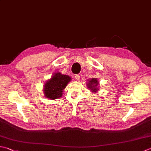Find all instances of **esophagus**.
<instances>
[{"label":"esophagus","mask_w":151,"mask_h":151,"mask_svg":"<svg viewBox=\"0 0 151 151\" xmlns=\"http://www.w3.org/2000/svg\"><path fill=\"white\" fill-rule=\"evenodd\" d=\"M80 78H81V76H80L79 75H75V79L77 80V81H78V80L80 79Z\"/></svg>","instance_id":"esophagus-1"}]
</instances>
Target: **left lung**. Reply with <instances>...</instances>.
Instances as JSON below:
<instances>
[{"instance_id": "obj_1", "label": "left lung", "mask_w": 151, "mask_h": 151, "mask_svg": "<svg viewBox=\"0 0 151 151\" xmlns=\"http://www.w3.org/2000/svg\"><path fill=\"white\" fill-rule=\"evenodd\" d=\"M98 84V82H97L96 78H92L91 80H90L89 82H88V88L89 89L93 91H97V86Z\"/></svg>"}]
</instances>
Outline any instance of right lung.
<instances>
[{"label":"right lung","mask_w":151,"mask_h":151,"mask_svg":"<svg viewBox=\"0 0 151 151\" xmlns=\"http://www.w3.org/2000/svg\"><path fill=\"white\" fill-rule=\"evenodd\" d=\"M70 79L67 75H61L60 73H55L44 85V96L52 99L60 98Z\"/></svg>","instance_id":"1"}]
</instances>
